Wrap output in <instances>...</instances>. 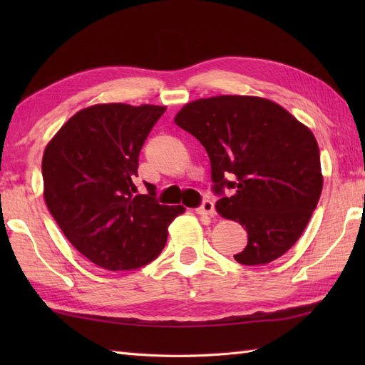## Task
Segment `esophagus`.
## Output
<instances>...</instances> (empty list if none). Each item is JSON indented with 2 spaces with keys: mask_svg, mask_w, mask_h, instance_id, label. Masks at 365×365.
Here are the masks:
<instances>
[{
  "mask_svg": "<svg viewBox=\"0 0 365 365\" xmlns=\"http://www.w3.org/2000/svg\"><path fill=\"white\" fill-rule=\"evenodd\" d=\"M196 212H197V215L210 216V218H213V216H215V204L212 202L210 199H205L204 204L200 205Z\"/></svg>",
  "mask_w": 365,
  "mask_h": 365,
  "instance_id": "1",
  "label": "esophagus"
}]
</instances>
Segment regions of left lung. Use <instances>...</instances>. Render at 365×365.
<instances>
[{
  "mask_svg": "<svg viewBox=\"0 0 365 365\" xmlns=\"http://www.w3.org/2000/svg\"><path fill=\"white\" fill-rule=\"evenodd\" d=\"M174 122L205 147L222 218L247 232L234 257L263 265L298 242L322 195L319 144L311 128L268 98L216 96L185 105ZM230 180H227V177Z\"/></svg>",
  "mask_w": 365,
  "mask_h": 365,
  "instance_id": "8db88e82",
  "label": "left lung"
}]
</instances>
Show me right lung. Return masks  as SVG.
<instances>
[{
  "mask_svg": "<svg viewBox=\"0 0 365 365\" xmlns=\"http://www.w3.org/2000/svg\"><path fill=\"white\" fill-rule=\"evenodd\" d=\"M166 106L98 103L73 114L46 144L43 199L76 251L111 271L133 269L163 251L182 205H160L155 187L135 195L138 157Z\"/></svg>",
  "mask_w": 365,
  "mask_h": 365,
  "instance_id": "1",
  "label": "right lung"
}]
</instances>
